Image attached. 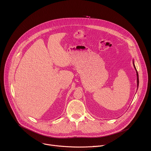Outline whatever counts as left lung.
<instances>
[{
    "label": "left lung",
    "mask_w": 151,
    "mask_h": 151,
    "mask_svg": "<svg viewBox=\"0 0 151 151\" xmlns=\"http://www.w3.org/2000/svg\"><path fill=\"white\" fill-rule=\"evenodd\" d=\"M133 66H134V69H135V70H136V75H137V88H138V87H139V74H138V72H137V70H136V66H135V65H134V60H133Z\"/></svg>",
    "instance_id": "1"
}]
</instances>
